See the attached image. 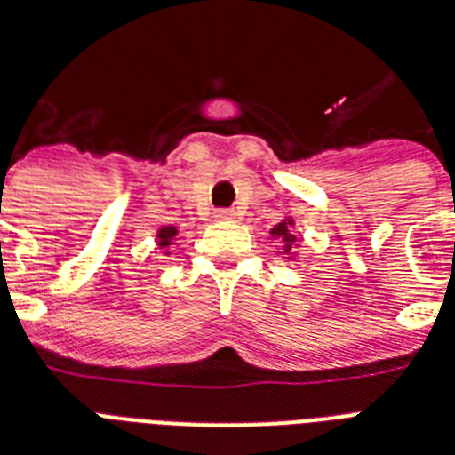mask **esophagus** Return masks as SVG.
I'll return each instance as SVG.
<instances>
[{
  "mask_svg": "<svg viewBox=\"0 0 455 455\" xmlns=\"http://www.w3.org/2000/svg\"><path fill=\"white\" fill-rule=\"evenodd\" d=\"M216 219H219V220H232V219H235V212H230V209H219V212H216Z\"/></svg>",
  "mask_w": 455,
  "mask_h": 455,
  "instance_id": "34e87169",
  "label": "esophagus"
}]
</instances>
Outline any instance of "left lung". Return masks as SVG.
Here are the masks:
<instances>
[{
	"label": "left lung",
	"instance_id": "left-lung-1",
	"mask_svg": "<svg viewBox=\"0 0 455 455\" xmlns=\"http://www.w3.org/2000/svg\"><path fill=\"white\" fill-rule=\"evenodd\" d=\"M292 219H283L279 225H274L272 228V236L274 239H281V243H283V253L286 255H292V251L298 249L299 242L298 236L292 235Z\"/></svg>",
	"mask_w": 455,
	"mask_h": 455
}]
</instances>
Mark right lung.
Wrapping results in <instances>:
<instances>
[{
    "label": "right lung",
    "instance_id": "obj_1",
    "mask_svg": "<svg viewBox=\"0 0 455 455\" xmlns=\"http://www.w3.org/2000/svg\"><path fill=\"white\" fill-rule=\"evenodd\" d=\"M176 232L179 230H176L174 225H164V228H160V230H157V246H160V249H169Z\"/></svg>",
    "mask_w": 455,
    "mask_h": 455
}]
</instances>
